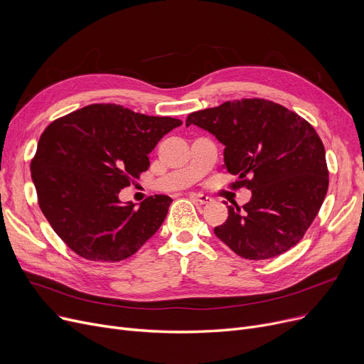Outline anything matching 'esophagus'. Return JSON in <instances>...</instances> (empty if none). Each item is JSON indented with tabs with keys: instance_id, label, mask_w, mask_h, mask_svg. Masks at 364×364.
<instances>
[{
	"instance_id": "34e87169",
	"label": "esophagus",
	"mask_w": 364,
	"mask_h": 364,
	"mask_svg": "<svg viewBox=\"0 0 364 364\" xmlns=\"http://www.w3.org/2000/svg\"><path fill=\"white\" fill-rule=\"evenodd\" d=\"M190 196H192V199H195V200L199 202L200 205H208V203L213 202L211 198L206 196V195H202V193H192Z\"/></svg>"
}]
</instances>
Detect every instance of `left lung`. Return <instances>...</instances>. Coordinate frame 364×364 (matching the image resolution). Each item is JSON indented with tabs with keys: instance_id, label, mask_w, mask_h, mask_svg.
<instances>
[{
	"instance_id": "8db88e82",
	"label": "left lung",
	"mask_w": 364,
	"mask_h": 364,
	"mask_svg": "<svg viewBox=\"0 0 364 364\" xmlns=\"http://www.w3.org/2000/svg\"><path fill=\"white\" fill-rule=\"evenodd\" d=\"M224 147L233 188L252 192L243 208L228 206L215 236L246 259H269L295 246L328 193L326 151L316 129L295 112L264 99L225 102L190 113Z\"/></svg>"
}]
</instances>
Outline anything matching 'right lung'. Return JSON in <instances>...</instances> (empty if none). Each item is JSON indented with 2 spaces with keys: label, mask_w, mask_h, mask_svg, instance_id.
<instances>
[{
  "label": "right lung",
  "mask_w": 364,
  "mask_h": 364,
  "mask_svg": "<svg viewBox=\"0 0 364 364\" xmlns=\"http://www.w3.org/2000/svg\"><path fill=\"white\" fill-rule=\"evenodd\" d=\"M181 124L100 103L68 113L44 129L31 162L38 205L76 255L122 261L158 232L169 196H149L136 208L122 205L118 195L147 171V155L158 141Z\"/></svg>",
  "instance_id": "add662e5"
}]
</instances>
